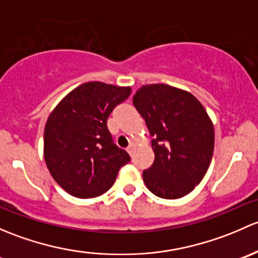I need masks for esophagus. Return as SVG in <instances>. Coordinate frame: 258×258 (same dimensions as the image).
Listing matches in <instances>:
<instances>
[{
    "label": "esophagus",
    "instance_id": "esophagus-1",
    "mask_svg": "<svg viewBox=\"0 0 258 258\" xmlns=\"http://www.w3.org/2000/svg\"><path fill=\"white\" fill-rule=\"evenodd\" d=\"M134 149H135V145L134 144H130L129 145L128 149H126V151H128V153H129V155H132L133 151H134Z\"/></svg>",
    "mask_w": 258,
    "mask_h": 258
}]
</instances>
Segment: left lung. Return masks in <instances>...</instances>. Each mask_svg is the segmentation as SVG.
I'll return each mask as SVG.
<instances>
[{
	"label": "left lung",
	"mask_w": 258,
	"mask_h": 258,
	"mask_svg": "<svg viewBox=\"0 0 258 258\" xmlns=\"http://www.w3.org/2000/svg\"><path fill=\"white\" fill-rule=\"evenodd\" d=\"M133 104L153 137L155 160L143 171L147 187L169 200L190 194L205 176L214 153L208 111L190 92L161 83L138 89Z\"/></svg>",
	"instance_id": "1"
}]
</instances>
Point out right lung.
<instances>
[{"instance_id":"right-lung-1","label":"right lung","mask_w":258,"mask_h":258,"mask_svg":"<svg viewBox=\"0 0 258 258\" xmlns=\"http://www.w3.org/2000/svg\"><path fill=\"white\" fill-rule=\"evenodd\" d=\"M130 87L88 82L68 93L44 128V160L58 185L79 199L104 194L129 154L113 143L107 119L126 99Z\"/></svg>"}]
</instances>
